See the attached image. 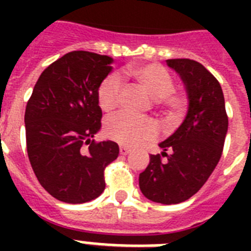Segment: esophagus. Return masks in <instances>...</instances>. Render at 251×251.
Listing matches in <instances>:
<instances>
[{
  "label": "esophagus",
  "instance_id": "1",
  "mask_svg": "<svg viewBox=\"0 0 251 251\" xmlns=\"http://www.w3.org/2000/svg\"><path fill=\"white\" fill-rule=\"evenodd\" d=\"M121 153H127V150L125 147H121Z\"/></svg>",
  "mask_w": 251,
  "mask_h": 251
}]
</instances>
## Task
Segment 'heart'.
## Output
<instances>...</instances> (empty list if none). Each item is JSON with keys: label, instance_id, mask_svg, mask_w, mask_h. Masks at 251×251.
Wrapping results in <instances>:
<instances>
[{"label": "heart", "instance_id": "1", "mask_svg": "<svg viewBox=\"0 0 251 251\" xmlns=\"http://www.w3.org/2000/svg\"><path fill=\"white\" fill-rule=\"evenodd\" d=\"M169 90L173 91L175 92V88L173 87H169ZM185 110H186V102H185V100L181 98H177V96H173V112H175L176 117H177V120H181V118L183 117V114H185ZM142 130L145 131V130H152L155 129V131H156V134H160L163 133V131H165L167 130V127H169V125L168 126H159V125H151L150 122L147 121H143L142 122Z\"/></svg>", "mask_w": 251, "mask_h": 251}]
</instances>
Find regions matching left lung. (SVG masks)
<instances>
[{
  "mask_svg": "<svg viewBox=\"0 0 251 251\" xmlns=\"http://www.w3.org/2000/svg\"><path fill=\"white\" fill-rule=\"evenodd\" d=\"M113 58L74 50L49 65L25 113L27 152L39 182L65 203H86L105 189L104 169L117 159L116 142L98 141L99 88Z\"/></svg>",
  "mask_w": 251,
  "mask_h": 251,
  "instance_id": "obj_1",
  "label": "left lung"
}]
</instances>
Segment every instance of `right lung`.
Listing matches in <instances>:
<instances>
[{"mask_svg": "<svg viewBox=\"0 0 251 251\" xmlns=\"http://www.w3.org/2000/svg\"><path fill=\"white\" fill-rule=\"evenodd\" d=\"M183 82L187 112L182 124L161 142L139 175L146 198L163 204L185 202L204 185L222 156L228 131L222 87L203 65L187 58L167 60Z\"/></svg>", "mask_w": 251, "mask_h": 251, "instance_id": "add662e5", "label": "right lung"}]
</instances>
